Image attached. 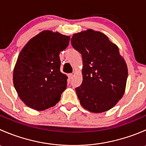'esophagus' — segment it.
<instances>
[{
  "instance_id": "1",
  "label": "esophagus",
  "mask_w": 146,
  "mask_h": 146,
  "mask_svg": "<svg viewBox=\"0 0 146 146\" xmlns=\"http://www.w3.org/2000/svg\"><path fill=\"white\" fill-rule=\"evenodd\" d=\"M73 73H70V74H68V78L70 79H71L72 78H73Z\"/></svg>"
}]
</instances>
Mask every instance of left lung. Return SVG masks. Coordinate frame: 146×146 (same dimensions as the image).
Returning <instances> with one entry per match:
<instances>
[{"instance_id": "left-lung-1", "label": "left lung", "mask_w": 146, "mask_h": 146, "mask_svg": "<svg viewBox=\"0 0 146 146\" xmlns=\"http://www.w3.org/2000/svg\"><path fill=\"white\" fill-rule=\"evenodd\" d=\"M71 44L81 54L83 62L82 82L76 88L81 105L94 113L111 109L123 97L128 77L117 46L92 29L74 34Z\"/></svg>"}]
</instances>
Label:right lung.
<instances>
[{
	"mask_svg": "<svg viewBox=\"0 0 146 146\" xmlns=\"http://www.w3.org/2000/svg\"><path fill=\"white\" fill-rule=\"evenodd\" d=\"M69 41V36L43 31L22 49L13 71V84L29 107L42 111L60 100L67 86V76L60 70L59 54Z\"/></svg>",
	"mask_w": 146,
	"mask_h": 146,
	"instance_id": "add662e5",
	"label": "right lung"
}]
</instances>
